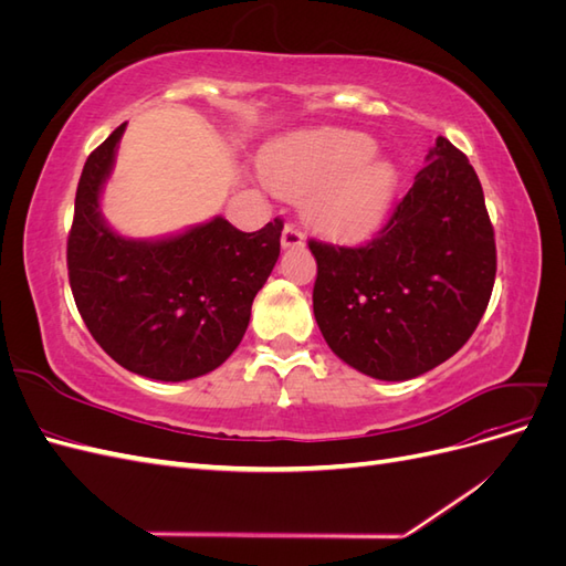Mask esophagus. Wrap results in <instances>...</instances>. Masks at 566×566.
<instances>
[{"mask_svg": "<svg viewBox=\"0 0 566 566\" xmlns=\"http://www.w3.org/2000/svg\"><path fill=\"white\" fill-rule=\"evenodd\" d=\"M281 245H283V250L304 248V233L295 224H285L283 235H281Z\"/></svg>", "mask_w": 566, "mask_h": 566, "instance_id": "1", "label": "esophagus"}]
</instances>
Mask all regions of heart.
Segmentation results:
<instances>
[{
	"mask_svg": "<svg viewBox=\"0 0 566 566\" xmlns=\"http://www.w3.org/2000/svg\"><path fill=\"white\" fill-rule=\"evenodd\" d=\"M375 142L352 129L323 127L279 142L266 156V177L283 196H312L310 217L335 241H364L380 229L399 172L373 156Z\"/></svg>",
	"mask_w": 566,
	"mask_h": 566,
	"instance_id": "obj_1",
	"label": "heart"
}]
</instances>
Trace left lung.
I'll return each mask as SVG.
<instances>
[{
    "mask_svg": "<svg viewBox=\"0 0 566 566\" xmlns=\"http://www.w3.org/2000/svg\"><path fill=\"white\" fill-rule=\"evenodd\" d=\"M314 316L342 361L401 382L451 358L482 321L495 241L474 167L443 136L370 243L310 241Z\"/></svg>",
    "mask_w": 566,
    "mask_h": 566,
    "instance_id": "left-lung-1",
    "label": "left lung"
}]
</instances>
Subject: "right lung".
Masks as SVG:
<instances>
[{
	"label": "right lung",
	"instance_id": "add662e5",
	"mask_svg": "<svg viewBox=\"0 0 566 566\" xmlns=\"http://www.w3.org/2000/svg\"><path fill=\"white\" fill-rule=\"evenodd\" d=\"M125 127L84 163L67 279L84 325L113 361L150 380H193L241 345L252 300L281 254L283 221L243 233L214 217L156 241L115 233L101 214V191Z\"/></svg>",
	"mask_w": 566,
	"mask_h": 566
}]
</instances>
